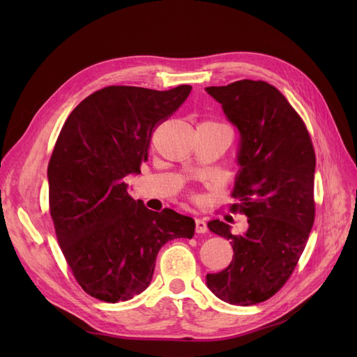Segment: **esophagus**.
I'll list each match as a JSON object with an SVG mask.
<instances>
[{"label":"esophagus","instance_id":"1","mask_svg":"<svg viewBox=\"0 0 357 357\" xmlns=\"http://www.w3.org/2000/svg\"><path fill=\"white\" fill-rule=\"evenodd\" d=\"M195 231L197 234H205L208 231L207 223H205L202 219H195Z\"/></svg>","mask_w":357,"mask_h":357}]
</instances>
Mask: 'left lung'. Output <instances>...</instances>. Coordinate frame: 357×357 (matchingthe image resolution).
<instances>
[{"instance_id":"obj_1","label":"left lung","mask_w":357,"mask_h":357,"mask_svg":"<svg viewBox=\"0 0 357 357\" xmlns=\"http://www.w3.org/2000/svg\"><path fill=\"white\" fill-rule=\"evenodd\" d=\"M238 128L241 165L231 210L247 215L248 229L211 220V232L231 240L232 262L207 274L213 294L232 305L274 296L295 271L314 223L316 153L302 117L284 95L262 80L205 88Z\"/></svg>"}]
</instances>
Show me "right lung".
<instances>
[{
    "mask_svg": "<svg viewBox=\"0 0 357 357\" xmlns=\"http://www.w3.org/2000/svg\"><path fill=\"white\" fill-rule=\"evenodd\" d=\"M190 91L107 86L75 107L61 129L47 167L50 215L75 282L96 299L114 304L142 294L160 247L195 234L192 218L146 208L125 181L147 160L156 126Z\"/></svg>",
    "mask_w": 357,
    "mask_h": 357,
    "instance_id": "obj_1",
    "label": "right lung"
}]
</instances>
